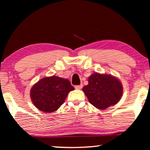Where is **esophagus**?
<instances>
[{"mask_svg":"<svg viewBox=\"0 0 150 150\" xmlns=\"http://www.w3.org/2000/svg\"><path fill=\"white\" fill-rule=\"evenodd\" d=\"M82 87H83V85L82 84L79 85H75V88H76V89H77V90L81 89V88H82Z\"/></svg>","mask_w":150,"mask_h":150,"instance_id":"34e87169","label":"esophagus"}]
</instances>
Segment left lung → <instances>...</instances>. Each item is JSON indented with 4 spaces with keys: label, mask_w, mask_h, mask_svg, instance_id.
<instances>
[{
    "label": "left lung",
    "mask_w": 150,
    "mask_h": 150,
    "mask_svg": "<svg viewBox=\"0 0 150 150\" xmlns=\"http://www.w3.org/2000/svg\"><path fill=\"white\" fill-rule=\"evenodd\" d=\"M88 84L83 88L89 103L105 110L117 104L122 95L123 87L117 78L110 75L93 73L88 77Z\"/></svg>",
    "instance_id": "obj_1"
}]
</instances>
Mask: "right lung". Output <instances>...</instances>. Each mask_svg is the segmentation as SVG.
Here are the masks:
<instances>
[{
    "label": "right lung",
    "instance_id": "obj_1",
    "mask_svg": "<svg viewBox=\"0 0 150 150\" xmlns=\"http://www.w3.org/2000/svg\"><path fill=\"white\" fill-rule=\"evenodd\" d=\"M73 90L74 87L68 79L52 76L35 83L30 91V97L40 110L53 112L64 103L68 93Z\"/></svg>",
    "mask_w": 150,
    "mask_h": 150
}]
</instances>
